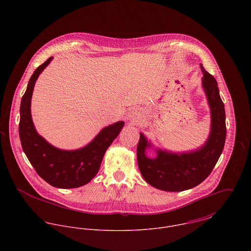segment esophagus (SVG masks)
Masks as SVG:
<instances>
[{"label": "esophagus", "instance_id": "esophagus-1", "mask_svg": "<svg viewBox=\"0 0 251 251\" xmlns=\"http://www.w3.org/2000/svg\"><path fill=\"white\" fill-rule=\"evenodd\" d=\"M133 118H134V115H133V114H129V115H128V117H127V120L132 121V120H134Z\"/></svg>", "mask_w": 251, "mask_h": 251}]
</instances>
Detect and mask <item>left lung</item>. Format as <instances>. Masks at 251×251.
Returning <instances> with one entry per match:
<instances>
[{"label": "left lung", "instance_id": "left-lung-1", "mask_svg": "<svg viewBox=\"0 0 251 251\" xmlns=\"http://www.w3.org/2000/svg\"><path fill=\"white\" fill-rule=\"evenodd\" d=\"M202 87L211 111V130L208 139L200 148L183 152L154 149L156 156L146 153L153 147L143 133L137 146V161L144 179L151 186L164 191L190 189L211 174L223 151L226 139L225 109L219 96L217 82L202 64Z\"/></svg>", "mask_w": 251, "mask_h": 251}]
</instances>
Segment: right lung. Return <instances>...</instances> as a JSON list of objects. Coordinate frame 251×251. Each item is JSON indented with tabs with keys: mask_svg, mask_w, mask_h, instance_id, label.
<instances>
[{
	"mask_svg": "<svg viewBox=\"0 0 251 251\" xmlns=\"http://www.w3.org/2000/svg\"><path fill=\"white\" fill-rule=\"evenodd\" d=\"M50 57L33 73L21 100L19 136L21 145L36 173L52 186L75 188L87 184L98 174L109 146L117 138L125 122L105 126L83 148L67 151L48 143L36 130L31 115V100L36 79L50 64Z\"/></svg>",
	"mask_w": 251,
	"mask_h": 251,
	"instance_id": "obj_1",
	"label": "right lung"
}]
</instances>
